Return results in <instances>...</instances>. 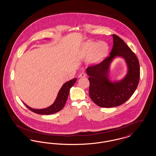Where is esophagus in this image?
<instances>
[{
	"label": "esophagus",
	"instance_id": "esophagus-1",
	"mask_svg": "<svg viewBox=\"0 0 156 156\" xmlns=\"http://www.w3.org/2000/svg\"><path fill=\"white\" fill-rule=\"evenodd\" d=\"M86 76H87V74H86L85 73H81L80 74L78 75L79 78H83V77H85Z\"/></svg>",
	"mask_w": 156,
	"mask_h": 156
}]
</instances>
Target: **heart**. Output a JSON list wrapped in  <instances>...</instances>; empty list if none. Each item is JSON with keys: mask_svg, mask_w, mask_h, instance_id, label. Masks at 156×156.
<instances>
[{"mask_svg": "<svg viewBox=\"0 0 156 156\" xmlns=\"http://www.w3.org/2000/svg\"><path fill=\"white\" fill-rule=\"evenodd\" d=\"M109 51V45L105 42L88 41L82 46L80 54L83 58L89 57L92 63H97L104 59Z\"/></svg>", "mask_w": 156, "mask_h": 156, "instance_id": "obj_1", "label": "heart"}]
</instances>
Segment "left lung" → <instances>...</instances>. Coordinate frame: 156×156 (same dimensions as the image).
Returning <instances> with one entry per match:
<instances>
[{"mask_svg":"<svg viewBox=\"0 0 156 156\" xmlns=\"http://www.w3.org/2000/svg\"><path fill=\"white\" fill-rule=\"evenodd\" d=\"M112 36L113 44L110 55L100 63L87 68L89 97L95 104L102 108L124 104L133 94L140 80V65L137 57L121 38L116 34ZM116 55L126 59L128 73L122 81L112 83L107 79V73L111 59Z\"/></svg>","mask_w":156,"mask_h":156,"instance_id":"1","label":"left lung"}]
</instances>
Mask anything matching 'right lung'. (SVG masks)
<instances>
[{
	"label": "right lung",
	"instance_id": "right-lung-1",
	"mask_svg": "<svg viewBox=\"0 0 156 156\" xmlns=\"http://www.w3.org/2000/svg\"><path fill=\"white\" fill-rule=\"evenodd\" d=\"M76 81V78H74L69 81L66 82L59 90L55 101L52 105H51L47 108L43 109H34L31 108L25 104L24 105L31 111L37 114L51 115L53 113H55L58 112L60 111L64 108L65 104L67 102V98L69 93V89L74 85Z\"/></svg>",
	"mask_w": 156,
	"mask_h": 156
}]
</instances>
